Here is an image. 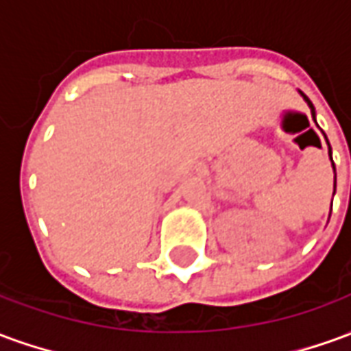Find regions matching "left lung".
<instances>
[{
    "label": "left lung",
    "mask_w": 351,
    "mask_h": 351,
    "mask_svg": "<svg viewBox=\"0 0 351 351\" xmlns=\"http://www.w3.org/2000/svg\"><path fill=\"white\" fill-rule=\"evenodd\" d=\"M302 97H304V101L308 103L310 110H312V116H314V107H312V103H310V99H308V97H306V95H304V93H302ZM329 154H331V148H329Z\"/></svg>",
    "instance_id": "1"
}]
</instances>
